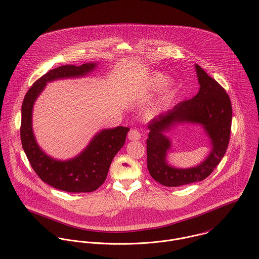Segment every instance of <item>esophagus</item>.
Wrapping results in <instances>:
<instances>
[{
  "label": "esophagus",
  "mask_w": 259,
  "mask_h": 259,
  "mask_svg": "<svg viewBox=\"0 0 259 259\" xmlns=\"http://www.w3.org/2000/svg\"><path fill=\"white\" fill-rule=\"evenodd\" d=\"M128 139L131 141H137L141 139V133L136 129H131L128 133Z\"/></svg>",
  "instance_id": "1"
}]
</instances>
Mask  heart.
Instances as JSON below:
<instances>
[{"mask_svg": "<svg viewBox=\"0 0 259 259\" xmlns=\"http://www.w3.org/2000/svg\"><path fill=\"white\" fill-rule=\"evenodd\" d=\"M164 80H165V76L163 74L154 73L148 79L146 85L143 87V90L141 91L140 98L145 99L150 95V93L157 90L159 87H162L160 89V92L157 98L149 105V107L145 111V114L148 118H153L158 115L159 113H161L163 110H165L175 96L176 82L172 79H168L163 85L162 82Z\"/></svg>", "mask_w": 259, "mask_h": 259, "instance_id": "b5f03b06", "label": "heart"}]
</instances>
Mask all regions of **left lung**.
<instances>
[{
  "mask_svg": "<svg viewBox=\"0 0 259 259\" xmlns=\"http://www.w3.org/2000/svg\"><path fill=\"white\" fill-rule=\"evenodd\" d=\"M195 67L200 84L198 94L178 103L148 124L147 167L151 177L166 187H180L207 178L220 164L230 142L232 118L230 97L200 65ZM180 123L201 124L211 142L209 156L201 164L187 169L175 168L166 161L171 143L165 133Z\"/></svg>",
  "mask_w": 259,
  "mask_h": 259,
  "instance_id": "1",
  "label": "left lung"
}]
</instances>
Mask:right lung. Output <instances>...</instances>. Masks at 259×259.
<instances>
[{
	"mask_svg": "<svg viewBox=\"0 0 259 259\" xmlns=\"http://www.w3.org/2000/svg\"><path fill=\"white\" fill-rule=\"evenodd\" d=\"M97 66L96 62L82 65H62L37 79L27 92L22 105L21 140L23 149L36 175L48 185L69 193H89L105 181L111 162L123 147L128 127L117 126L99 131L76 157L59 161L47 155L36 143L32 131L33 104L48 82L62 78L85 76Z\"/></svg>",
	"mask_w": 259,
	"mask_h": 259,
	"instance_id": "add662e5",
	"label": "right lung"
}]
</instances>
